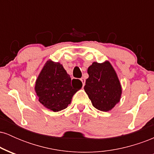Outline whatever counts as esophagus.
Returning a JSON list of instances; mask_svg holds the SVG:
<instances>
[{
	"label": "esophagus",
	"mask_w": 154,
	"mask_h": 154,
	"mask_svg": "<svg viewBox=\"0 0 154 154\" xmlns=\"http://www.w3.org/2000/svg\"><path fill=\"white\" fill-rule=\"evenodd\" d=\"M81 82H82V86L85 85V78H83V77H82V78L80 79Z\"/></svg>",
	"instance_id": "1"
}]
</instances>
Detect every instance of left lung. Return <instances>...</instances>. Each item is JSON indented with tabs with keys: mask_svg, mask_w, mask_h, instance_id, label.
<instances>
[{
	"mask_svg": "<svg viewBox=\"0 0 154 154\" xmlns=\"http://www.w3.org/2000/svg\"><path fill=\"white\" fill-rule=\"evenodd\" d=\"M88 74L84 89L93 106L102 111L111 110L122 95L121 84L114 69L108 61L93 62L88 67Z\"/></svg>",
	"mask_w": 154,
	"mask_h": 154,
	"instance_id": "obj_1",
	"label": "left lung"
}]
</instances>
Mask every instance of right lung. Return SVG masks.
<instances>
[{
	"label": "right lung",
	"instance_id": "right-lung-1",
	"mask_svg": "<svg viewBox=\"0 0 154 154\" xmlns=\"http://www.w3.org/2000/svg\"><path fill=\"white\" fill-rule=\"evenodd\" d=\"M82 86L79 79L72 81L62 64L48 60L36 79L35 91L40 103L56 112L68 106Z\"/></svg>",
	"mask_w": 154,
	"mask_h": 154
}]
</instances>
